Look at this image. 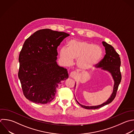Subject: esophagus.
I'll use <instances>...</instances> for the list:
<instances>
[{"mask_svg":"<svg viewBox=\"0 0 134 134\" xmlns=\"http://www.w3.org/2000/svg\"><path fill=\"white\" fill-rule=\"evenodd\" d=\"M70 76L71 78H76L77 76V74L75 72H72L70 74Z\"/></svg>","mask_w":134,"mask_h":134,"instance_id":"34e87169","label":"esophagus"}]
</instances>
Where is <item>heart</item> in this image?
Segmentation results:
<instances>
[{"label":"heart","mask_w":134,"mask_h":134,"mask_svg":"<svg viewBox=\"0 0 134 134\" xmlns=\"http://www.w3.org/2000/svg\"><path fill=\"white\" fill-rule=\"evenodd\" d=\"M59 55L66 65L77 60V67L82 70L93 68L100 60L102 50L94 43L82 40H72L68 42L67 49L61 48Z\"/></svg>","instance_id":"b5f03b06"}]
</instances>
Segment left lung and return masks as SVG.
I'll return each mask as SVG.
<instances>
[{
  "mask_svg": "<svg viewBox=\"0 0 134 134\" xmlns=\"http://www.w3.org/2000/svg\"><path fill=\"white\" fill-rule=\"evenodd\" d=\"M102 43L103 46L105 47L106 54L105 55L103 59L98 64H97V68L101 69L102 70L107 71L110 73L114 81L113 92L110 96L105 102L96 106H85L82 105L76 100L77 103L82 107L87 109H97L110 103L116 96L118 86L121 81V76L120 72L121 62L119 55L111 45L104 41H103ZM75 86L76 83L75 84Z\"/></svg>",
  "mask_w": 134,
  "mask_h": 134,
  "instance_id": "left-lung-1",
  "label": "left lung"
}]
</instances>
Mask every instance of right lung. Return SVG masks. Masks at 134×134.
<instances>
[{
	"label": "right lung",
	"instance_id": "right-lung-1",
	"mask_svg": "<svg viewBox=\"0 0 134 134\" xmlns=\"http://www.w3.org/2000/svg\"><path fill=\"white\" fill-rule=\"evenodd\" d=\"M69 36L45 29L35 32L25 41L19 56L18 77L28 100L36 104L50 102L61 82L68 79L67 69L57 63V49Z\"/></svg>",
	"mask_w": 134,
	"mask_h": 134
}]
</instances>
